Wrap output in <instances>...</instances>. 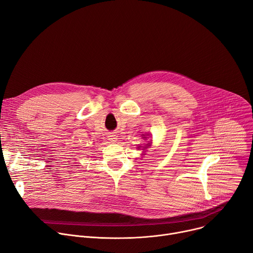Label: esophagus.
I'll use <instances>...</instances> for the list:
<instances>
[{"label": "esophagus", "mask_w": 253, "mask_h": 253, "mask_svg": "<svg viewBox=\"0 0 253 253\" xmlns=\"http://www.w3.org/2000/svg\"><path fill=\"white\" fill-rule=\"evenodd\" d=\"M108 140L111 142V143H114L116 142V140H118V135H116L115 133H110L108 135Z\"/></svg>", "instance_id": "34e87169"}]
</instances>
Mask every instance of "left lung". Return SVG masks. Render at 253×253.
<instances>
[{"mask_svg":"<svg viewBox=\"0 0 253 253\" xmlns=\"http://www.w3.org/2000/svg\"><path fill=\"white\" fill-rule=\"evenodd\" d=\"M145 138H146V137H145ZM150 146H151V142H150V143H148V144H146L145 149H147V148H148V147H150Z\"/></svg>","mask_w":253,"mask_h":253,"instance_id":"8db88e82","label":"left lung"}]
</instances>
